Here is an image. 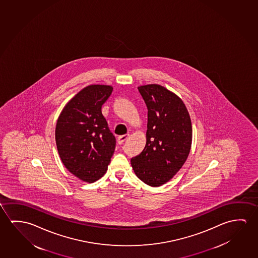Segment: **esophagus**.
Masks as SVG:
<instances>
[{
    "mask_svg": "<svg viewBox=\"0 0 258 258\" xmlns=\"http://www.w3.org/2000/svg\"><path fill=\"white\" fill-rule=\"evenodd\" d=\"M127 138H128V135L119 136V138H118V144L119 145H122L127 140Z\"/></svg>",
    "mask_w": 258,
    "mask_h": 258,
    "instance_id": "1",
    "label": "esophagus"
}]
</instances>
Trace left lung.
<instances>
[{"label": "left lung", "mask_w": 258, "mask_h": 258, "mask_svg": "<svg viewBox=\"0 0 258 258\" xmlns=\"http://www.w3.org/2000/svg\"><path fill=\"white\" fill-rule=\"evenodd\" d=\"M148 109L147 143L131 159L137 177L151 186L171 180L187 159L192 145L190 116L182 99L158 84L138 87Z\"/></svg>", "instance_id": "8db88e82"}]
</instances>
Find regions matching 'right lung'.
<instances>
[{
    "label": "right lung",
    "mask_w": 258,
    "mask_h": 258,
    "mask_svg": "<svg viewBox=\"0 0 258 258\" xmlns=\"http://www.w3.org/2000/svg\"><path fill=\"white\" fill-rule=\"evenodd\" d=\"M109 85H89L74 95L60 111L55 127L59 158L68 171L85 182L102 178L115 150L114 136L102 114L111 95Z\"/></svg>",
    "instance_id": "add662e5"
}]
</instances>
